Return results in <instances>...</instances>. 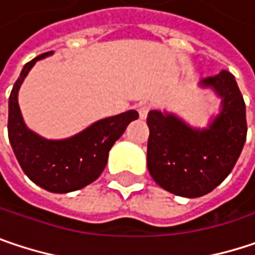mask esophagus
<instances>
[{
  "label": "esophagus",
  "mask_w": 255,
  "mask_h": 255,
  "mask_svg": "<svg viewBox=\"0 0 255 255\" xmlns=\"http://www.w3.org/2000/svg\"><path fill=\"white\" fill-rule=\"evenodd\" d=\"M137 111H138L140 118H146V117H147V112L150 111V105L138 104L137 105Z\"/></svg>",
  "instance_id": "1"
}]
</instances>
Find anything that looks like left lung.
Segmentation results:
<instances>
[{"label":"left lung","instance_id":"1","mask_svg":"<svg viewBox=\"0 0 255 255\" xmlns=\"http://www.w3.org/2000/svg\"><path fill=\"white\" fill-rule=\"evenodd\" d=\"M222 99L207 128H193L174 114L150 111L147 168L151 178L175 196L201 197L234 169L247 138L245 104L235 77L220 71L200 81Z\"/></svg>","mask_w":255,"mask_h":255}]
</instances>
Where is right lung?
<instances>
[{
  "instance_id": "obj_1",
  "label": "right lung",
  "mask_w": 255,
  "mask_h": 255,
  "mask_svg": "<svg viewBox=\"0 0 255 255\" xmlns=\"http://www.w3.org/2000/svg\"><path fill=\"white\" fill-rule=\"evenodd\" d=\"M51 54L46 52L29 61L14 83L8 99V138L23 172L43 190L62 194L80 190L101 176L111 147L124 134L128 124L138 118V112L131 109L99 120L64 140H48L37 135L26 127L17 96L36 61Z\"/></svg>"
}]
</instances>
